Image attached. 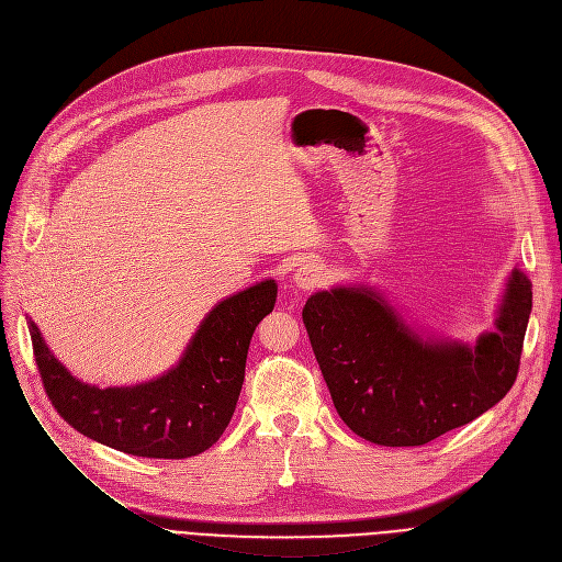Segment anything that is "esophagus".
Returning a JSON list of instances; mask_svg holds the SVG:
<instances>
[{"label": "esophagus", "mask_w": 562, "mask_h": 562, "mask_svg": "<svg viewBox=\"0 0 562 562\" xmlns=\"http://www.w3.org/2000/svg\"><path fill=\"white\" fill-rule=\"evenodd\" d=\"M326 280H328L326 269L316 261H305L296 271H293V284H296L301 291H310L314 286L326 284Z\"/></svg>", "instance_id": "34e87169"}]
</instances>
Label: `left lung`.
I'll list each match as a JSON object with an SVG mask.
<instances>
[{"mask_svg": "<svg viewBox=\"0 0 562 562\" xmlns=\"http://www.w3.org/2000/svg\"><path fill=\"white\" fill-rule=\"evenodd\" d=\"M530 307V280L513 269L494 330L471 346L409 326L369 284L316 291L303 323L344 424L380 447H422L510 392Z\"/></svg>", "mask_w": 562, "mask_h": 562, "instance_id": "left-lung-1", "label": "left lung"}]
</instances>
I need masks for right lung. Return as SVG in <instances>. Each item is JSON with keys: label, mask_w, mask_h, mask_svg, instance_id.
Segmentation results:
<instances>
[{"label": "right lung", "mask_w": 562, "mask_h": 562, "mask_svg": "<svg viewBox=\"0 0 562 562\" xmlns=\"http://www.w3.org/2000/svg\"><path fill=\"white\" fill-rule=\"evenodd\" d=\"M276 280H261L223 299L206 314L180 362L127 387L88 385L47 348L29 318L43 387L75 430L138 458L182 460L214 447L239 401L248 346L257 323L271 314Z\"/></svg>", "instance_id": "right-lung-1"}]
</instances>
